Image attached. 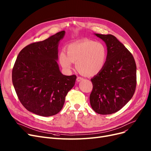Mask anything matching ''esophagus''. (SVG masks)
Here are the masks:
<instances>
[{"label": "esophagus", "mask_w": 151, "mask_h": 151, "mask_svg": "<svg viewBox=\"0 0 151 151\" xmlns=\"http://www.w3.org/2000/svg\"><path fill=\"white\" fill-rule=\"evenodd\" d=\"M84 80V78H82V77H81V76H78L77 78H76V81H77L78 82H80V81H82V80Z\"/></svg>", "instance_id": "34e87169"}]
</instances>
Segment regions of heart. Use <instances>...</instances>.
I'll return each instance as SVG.
<instances>
[{
    "mask_svg": "<svg viewBox=\"0 0 151 151\" xmlns=\"http://www.w3.org/2000/svg\"><path fill=\"white\" fill-rule=\"evenodd\" d=\"M67 54L60 52L58 60L65 70L71 68L72 62L76 63V68L83 75L93 76L102 70L107 59V49L100 42L83 39L69 44Z\"/></svg>",
    "mask_w": 151,
    "mask_h": 151,
    "instance_id": "heart-1",
    "label": "heart"
}]
</instances>
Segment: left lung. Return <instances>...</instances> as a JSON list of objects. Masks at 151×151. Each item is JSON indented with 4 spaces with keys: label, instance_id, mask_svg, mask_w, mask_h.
<instances>
[{
    "label": "left lung",
    "instance_id": "left-lung-1",
    "mask_svg": "<svg viewBox=\"0 0 151 151\" xmlns=\"http://www.w3.org/2000/svg\"><path fill=\"white\" fill-rule=\"evenodd\" d=\"M106 42L107 59L102 70L91 80V106L101 115L115 113L132 99L136 86V65L132 53L112 35L95 34Z\"/></svg>",
    "mask_w": 151,
    "mask_h": 151
}]
</instances>
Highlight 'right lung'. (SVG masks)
Instances as JSON below:
<instances>
[{"label": "right lung", "instance_id": "1", "mask_svg": "<svg viewBox=\"0 0 151 151\" xmlns=\"http://www.w3.org/2000/svg\"><path fill=\"white\" fill-rule=\"evenodd\" d=\"M62 31L42 41L24 47L12 70V83L18 99L29 112L49 116L62 110L76 76L63 75L58 63V42Z\"/></svg>", "mask_w": 151, "mask_h": 151}]
</instances>
